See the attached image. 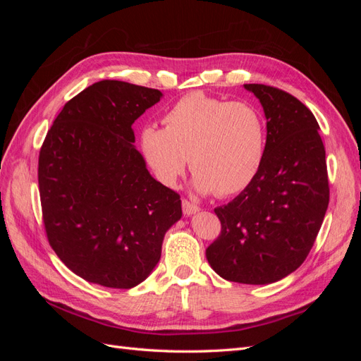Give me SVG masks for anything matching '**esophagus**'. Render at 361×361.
<instances>
[{"label":"esophagus","mask_w":361,"mask_h":361,"mask_svg":"<svg viewBox=\"0 0 361 361\" xmlns=\"http://www.w3.org/2000/svg\"><path fill=\"white\" fill-rule=\"evenodd\" d=\"M199 209L200 207L197 206V204H194V203H191L190 200H187V199H182V211H183V214L185 215H192V214H195V212H199Z\"/></svg>","instance_id":"esophagus-1"}]
</instances>
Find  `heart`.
<instances>
[{
  "label": "heart",
  "mask_w": 361,
  "mask_h": 361,
  "mask_svg": "<svg viewBox=\"0 0 361 361\" xmlns=\"http://www.w3.org/2000/svg\"><path fill=\"white\" fill-rule=\"evenodd\" d=\"M164 125L141 129V152L164 185L176 183L188 164L202 192L227 197L245 190L265 154V123L256 106L194 92L174 104Z\"/></svg>",
  "instance_id": "obj_1"
}]
</instances>
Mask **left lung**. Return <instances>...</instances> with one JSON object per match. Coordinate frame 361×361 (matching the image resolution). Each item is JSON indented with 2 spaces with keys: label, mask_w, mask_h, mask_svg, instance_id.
<instances>
[{
  "label": "left lung",
  "mask_w": 361,
  "mask_h": 361,
  "mask_svg": "<svg viewBox=\"0 0 361 361\" xmlns=\"http://www.w3.org/2000/svg\"><path fill=\"white\" fill-rule=\"evenodd\" d=\"M264 106L267 145L248 187L215 207L221 232L206 248L218 276L244 285H267L301 267L329 207L330 187L319 125L290 93L244 84Z\"/></svg>",
  "instance_id": "8db88e82"
}]
</instances>
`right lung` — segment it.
<instances>
[{
  "instance_id": "1",
  "label": "right lung",
  "mask_w": 361,
  "mask_h": 361,
  "mask_svg": "<svg viewBox=\"0 0 361 361\" xmlns=\"http://www.w3.org/2000/svg\"><path fill=\"white\" fill-rule=\"evenodd\" d=\"M157 89L104 80L54 120L39 154L42 218L49 245L76 276L129 289L161 257L182 216L180 195L154 178L133 146V123L161 99Z\"/></svg>"
}]
</instances>
